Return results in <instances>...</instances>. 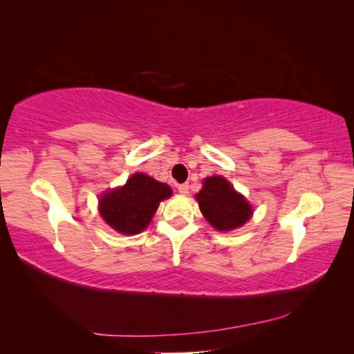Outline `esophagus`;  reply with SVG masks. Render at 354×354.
I'll use <instances>...</instances> for the list:
<instances>
[{"mask_svg": "<svg viewBox=\"0 0 354 354\" xmlns=\"http://www.w3.org/2000/svg\"><path fill=\"white\" fill-rule=\"evenodd\" d=\"M178 190H179V194L187 195V194H189V184H187V183H184V184H178Z\"/></svg>", "mask_w": 354, "mask_h": 354, "instance_id": "esophagus-1", "label": "esophagus"}]
</instances>
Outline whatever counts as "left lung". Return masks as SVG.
I'll use <instances>...</instances> for the list:
<instances>
[{
  "label": "left lung",
  "mask_w": 354,
  "mask_h": 354,
  "mask_svg": "<svg viewBox=\"0 0 354 354\" xmlns=\"http://www.w3.org/2000/svg\"><path fill=\"white\" fill-rule=\"evenodd\" d=\"M196 200L203 215L217 231L236 230L251 217L250 203L221 176L206 178Z\"/></svg>",
  "instance_id": "left-lung-1"
}]
</instances>
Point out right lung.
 I'll use <instances>...</instances> for the list:
<instances>
[{
	"label": "right lung",
	"instance_id": "1",
	"mask_svg": "<svg viewBox=\"0 0 354 354\" xmlns=\"http://www.w3.org/2000/svg\"><path fill=\"white\" fill-rule=\"evenodd\" d=\"M170 195L171 189L167 184L136 173L123 187L101 196L100 214L107 225L122 234H139L151 221L159 203Z\"/></svg>",
	"mask_w": 354,
	"mask_h": 354
}]
</instances>
